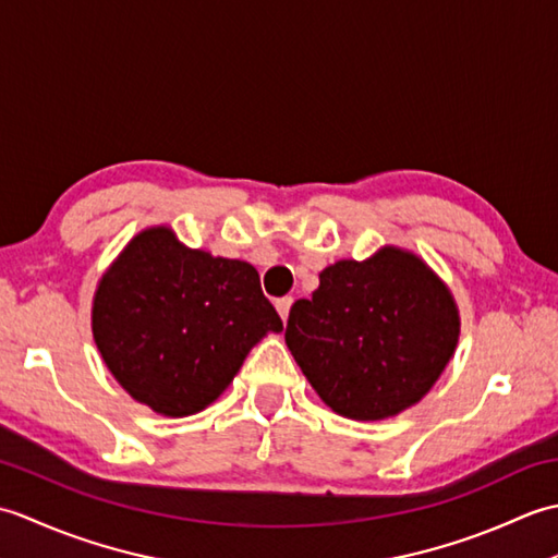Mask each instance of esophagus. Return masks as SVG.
Instances as JSON below:
<instances>
[{
    "label": "esophagus",
    "instance_id": "1",
    "mask_svg": "<svg viewBox=\"0 0 558 558\" xmlns=\"http://www.w3.org/2000/svg\"><path fill=\"white\" fill-rule=\"evenodd\" d=\"M290 306H292V298H280V300L276 302V310H278V314H280L282 322H288V316H290Z\"/></svg>",
    "mask_w": 558,
    "mask_h": 558
}]
</instances>
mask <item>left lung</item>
I'll list each match as a JSON object with an SVG mask.
<instances>
[{"instance_id": "1", "label": "left lung", "mask_w": 558, "mask_h": 558, "mask_svg": "<svg viewBox=\"0 0 558 558\" xmlns=\"http://www.w3.org/2000/svg\"><path fill=\"white\" fill-rule=\"evenodd\" d=\"M460 336L453 294L420 256L384 246L338 260L310 300L292 304L286 342L302 374L342 417H396L429 393Z\"/></svg>"}]
</instances>
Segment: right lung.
Returning a JSON list of instances; mask_svg holds the SVG:
<instances>
[{
    "label": "right lung",
    "mask_w": 558,
    "mask_h": 558,
    "mask_svg": "<svg viewBox=\"0 0 558 558\" xmlns=\"http://www.w3.org/2000/svg\"><path fill=\"white\" fill-rule=\"evenodd\" d=\"M280 330L252 264L189 248L165 225L124 246L93 298L102 362L129 396L165 417L208 408L248 350Z\"/></svg>",
    "instance_id": "add662e5"
}]
</instances>
